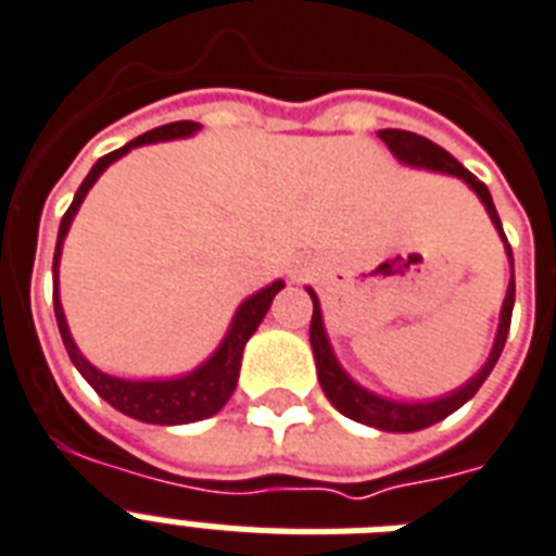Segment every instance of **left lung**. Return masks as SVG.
Here are the masks:
<instances>
[{"label": "left lung", "instance_id": "left-lung-1", "mask_svg": "<svg viewBox=\"0 0 556 556\" xmlns=\"http://www.w3.org/2000/svg\"><path fill=\"white\" fill-rule=\"evenodd\" d=\"M380 139L388 146V151L394 153L396 160L405 162V165H414V168H428V170H440V174L459 176L463 182L471 188L477 197L482 200L485 211H489L491 223L500 231L505 242V251H508V260H511V282H508V293H505L503 311H500V328H497V340H494V349L489 354V363L482 365L480 374L471 377L463 388H457L454 394H445L440 400H431V403H396V400H386V396H377L371 391H365L363 386H356L349 374L342 371L337 356L331 351V342L325 337L323 328V314H319V302L317 293L311 291V300H314V317H311V349H314V359H317V377L319 386H323L325 396L331 400V405L340 414H345L349 419H356L363 426L380 428V431H394V434H408V431H419V428H428L445 419L448 414L466 405L485 380H489L491 368L497 365L500 354H503L505 337H508V328H511V311H514V256L511 245L505 239L503 223H500L497 207H494V200H491L489 188L485 182H480L477 176L468 168H463L454 156H451L445 148L434 146L431 139L419 137V134H410V130H396L386 128L380 130Z\"/></svg>", "mask_w": 556, "mask_h": 556}]
</instances>
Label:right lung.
Here are the masks:
<instances>
[{
    "instance_id": "add662e5",
    "label": "right lung",
    "mask_w": 556,
    "mask_h": 556,
    "mask_svg": "<svg viewBox=\"0 0 556 556\" xmlns=\"http://www.w3.org/2000/svg\"><path fill=\"white\" fill-rule=\"evenodd\" d=\"M193 130H200V122H170V125H162V128H153L142 137L130 139L128 146H122L119 151L105 153L102 160L90 168V174L85 176V182L79 185L74 202L62 216L59 223V239H56V254H53V314H56L59 333H62V342H65V351L71 356V363L76 365V371L83 374L85 380L90 382V388L97 391L105 403L114 405L116 410L128 414V417L139 419V422H153V426H185V422H197V419L214 417L216 410L223 408L228 400H231L233 388L239 380V363H242V349L245 342L251 340V333L260 328V323L268 314L270 302L282 291L286 282H270L268 288L256 291L254 296H248L242 305H239L237 317H233L231 328L225 333L223 345L211 354V359L197 368V371L185 374V377H174V380H119V377H111V374L99 371L93 365L79 354L74 337L67 331L65 311H62V302H59V256H62V242L67 237V228L74 223L76 211L83 205L85 193L90 191V185L97 182L99 174L116 162L119 156L130 151V148L148 146V142H162V139H179L191 137Z\"/></svg>"
}]
</instances>
